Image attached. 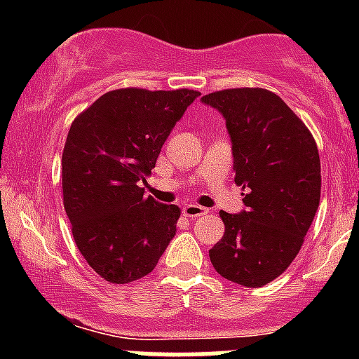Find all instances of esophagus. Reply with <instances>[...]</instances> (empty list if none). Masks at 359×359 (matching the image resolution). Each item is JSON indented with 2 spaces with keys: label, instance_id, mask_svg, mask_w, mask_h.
<instances>
[{
  "label": "esophagus",
  "instance_id": "1",
  "mask_svg": "<svg viewBox=\"0 0 359 359\" xmlns=\"http://www.w3.org/2000/svg\"><path fill=\"white\" fill-rule=\"evenodd\" d=\"M184 215L186 217H201V215H205L206 212H208V210L206 208H203V206H200V205H194V203H189V205H186L184 206Z\"/></svg>",
  "mask_w": 359,
  "mask_h": 359
}]
</instances>
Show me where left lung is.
Instances as JSON below:
<instances>
[{
    "label": "left lung",
    "mask_w": 359,
    "mask_h": 359,
    "mask_svg": "<svg viewBox=\"0 0 359 359\" xmlns=\"http://www.w3.org/2000/svg\"><path fill=\"white\" fill-rule=\"evenodd\" d=\"M201 100L226 118L234 182L247 208L220 210L226 231L210 250L217 273L257 288L288 269L313 224L321 196L316 140L302 119L266 88H229Z\"/></svg>",
    "instance_id": "obj_1"
}]
</instances>
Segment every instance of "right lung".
Returning <instances> with one entry per match:
<instances>
[{"instance_id":"add662e5","label":"right lung","mask_w":359,"mask_h":359,"mask_svg":"<svg viewBox=\"0 0 359 359\" xmlns=\"http://www.w3.org/2000/svg\"><path fill=\"white\" fill-rule=\"evenodd\" d=\"M200 92L119 88L79 112L62 153L64 208L88 266L109 283L156 267L180 208L144 194L163 144Z\"/></svg>"}]
</instances>
